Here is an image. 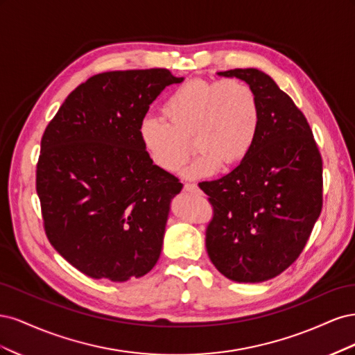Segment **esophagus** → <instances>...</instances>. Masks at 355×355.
<instances>
[{
  "label": "esophagus",
  "instance_id": "1",
  "mask_svg": "<svg viewBox=\"0 0 355 355\" xmlns=\"http://www.w3.org/2000/svg\"><path fill=\"white\" fill-rule=\"evenodd\" d=\"M184 191L187 192H198V187L196 184H184Z\"/></svg>",
  "mask_w": 355,
  "mask_h": 355
}]
</instances>
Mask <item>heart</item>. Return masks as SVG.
<instances>
[{
    "instance_id": "1",
    "label": "heart",
    "mask_w": 355,
    "mask_h": 355,
    "mask_svg": "<svg viewBox=\"0 0 355 355\" xmlns=\"http://www.w3.org/2000/svg\"><path fill=\"white\" fill-rule=\"evenodd\" d=\"M164 121L144 118L139 142L151 164L178 173L191 157L188 178H206L220 166L231 168L249 157L261 130L262 112L254 90L239 78H194L171 92L161 105Z\"/></svg>"
}]
</instances>
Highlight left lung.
I'll return each mask as SVG.
<instances>
[{
    "instance_id": "1",
    "label": "left lung",
    "mask_w": 355,
    "mask_h": 355,
    "mask_svg": "<svg viewBox=\"0 0 355 355\" xmlns=\"http://www.w3.org/2000/svg\"><path fill=\"white\" fill-rule=\"evenodd\" d=\"M219 75L250 85L262 121L243 163L198 184L213 207L206 249L230 280L261 283L302 253L323 207V159L305 115L270 75L254 68Z\"/></svg>"
}]
</instances>
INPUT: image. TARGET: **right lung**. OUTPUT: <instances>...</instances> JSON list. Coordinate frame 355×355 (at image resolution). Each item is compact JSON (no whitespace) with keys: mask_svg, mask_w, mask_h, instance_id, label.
Here are the masks:
<instances>
[{"mask_svg":"<svg viewBox=\"0 0 355 355\" xmlns=\"http://www.w3.org/2000/svg\"><path fill=\"white\" fill-rule=\"evenodd\" d=\"M182 80L164 68L93 75L41 137L35 184L46 235L96 280L123 283L158 261L182 184L151 164L137 130L166 85Z\"/></svg>","mask_w":355,"mask_h":355,"instance_id":"add662e5","label":"right lung"}]
</instances>
